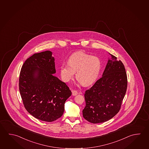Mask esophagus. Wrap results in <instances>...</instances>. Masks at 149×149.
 <instances>
[{
  "label": "esophagus",
  "mask_w": 149,
  "mask_h": 149,
  "mask_svg": "<svg viewBox=\"0 0 149 149\" xmlns=\"http://www.w3.org/2000/svg\"><path fill=\"white\" fill-rule=\"evenodd\" d=\"M77 94H78L77 91H76L75 90L72 91V95H73V96H76V95H77Z\"/></svg>",
  "instance_id": "esophagus-1"
}]
</instances>
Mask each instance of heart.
Listing matches in <instances>:
<instances>
[{"mask_svg":"<svg viewBox=\"0 0 149 149\" xmlns=\"http://www.w3.org/2000/svg\"><path fill=\"white\" fill-rule=\"evenodd\" d=\"M101 68L102 63L99 58L79 51L69 57L68 63L61 64V76L64 81L68 82L76 72V77L78 81L84 86H88L96 80Z\"/></svg>","mask_w":149,"mask_h":149,"instance_id":"1","label":"heart"}]
</instances>
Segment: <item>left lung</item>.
<instances>
[{"mask_svg":"<svg viewBox=\"0 0 149 149\" xmlns=\"http://www.w3.org/2000/svg\"><path fill=\"white\" fill-rule=\"evenodd\" d=\"M102 77L84 95L85 119L92 123L110 120L119 111L127 88L128 81L123 62L111 55Z\"/></svg>","mask_w":149,"mask_h":149,"instance_id":"1","label":"left lung"}]
</instances>
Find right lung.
I'll return each mask as SVG.
<instances>
[{"mask_svg":"<svg viewBox=\"0 0 149 149\" xmlns=\"http://www.w3.org/2000/svg\"><path fill=\"white\" fill-rule=\"evenodd\" d=\"M50 51L35 53L24 62L19 88L24 107L34 117L52 122L63 115L72 95L68 86L56 77L54 58Z\"/></svg>","mask_w":149,"mask_h":149,"instance_id":"add662e5","label":"right lung"}]
</instances>
